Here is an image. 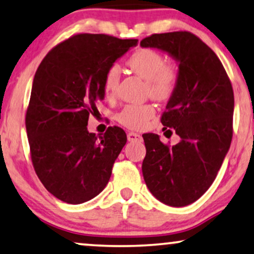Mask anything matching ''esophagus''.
I'll list each match as a JSON object with an SVG mask.
<instances>
[{
	"label": "esophagus",
	"instance_id": "1",
	"mask_svg": "<svg viewBox=\"0 0 254 254\" xmlns=\"http://www.w3.org/2000/svg\"><path fill=\"white\" fill-rule=\"evenodd\" d=\"M127 138L129 142H141L142 136L140 134L134 133V131H130V133L127 134Z\"/></svg>",
	"mask_w": 254,
	"mask_h": 254
}]
</instances>
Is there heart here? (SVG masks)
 <instances>
[{"instance_id":"obj_1","label":"heart","mask_w":254,"mask_h":254,"mask_svg":"<svg viewBox=\"0 0 254 254\" xmlns=\"http://www.w3.org/2000/svg\"><path fill=\"white\" fill-rule=\"evenodd\" d=\"M127 64L147 81L148 95L156 100H166L178 86L180 72L176 62L165 61L161 52L152 48H138L128 58ZM120 82V68L111 64L104 75V91L107 97L116 93ZM156 112L152 104H129L117 114V120L125 127L140 129L148 124Z\"/></svg>"}]
</instances>
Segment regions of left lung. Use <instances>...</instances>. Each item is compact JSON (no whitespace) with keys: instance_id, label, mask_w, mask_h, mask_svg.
Wrapping results in <instances>:
<instances>
[{"instance_id":"left-lung-1","label":"left lung","mask_w":254,"mask_h":254,"mask_svg":"<svg viewBox=\"0 0 254 254\" xmlns=\"http://www.w3.org/2000/svg\"><path fill=\"white\" fill-rule=\"evenodd\" d=\"M140 45L168 52L179 62L178 86L161 123L182 141L171 147L157 134H144L142 173L156 199L184 207L206 193L230 148L234 90L217 55L189 31L155 33Z\"/></svg>"}]
</instances>
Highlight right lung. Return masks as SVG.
<instances>
[{
  "label": "right lung",
  "instance_id": "add662e5",
  "mask_svg": "<svg viewBox=\"0 0 254 254\" xmlns=\"http://www.w3.org/2000/svg\"><path fill=\"white\" fill-rule=\"evenodd\" d=\"M136 44L109 34H74L37 69L25 116L31 159L43 185L64 202L91 200L109 183L126 133L113 126L98 138L86 126L105 97L106 69Z\"/></svg>",
  "mask_w": 254,
  "mask_h": 254
}]
</instances>
